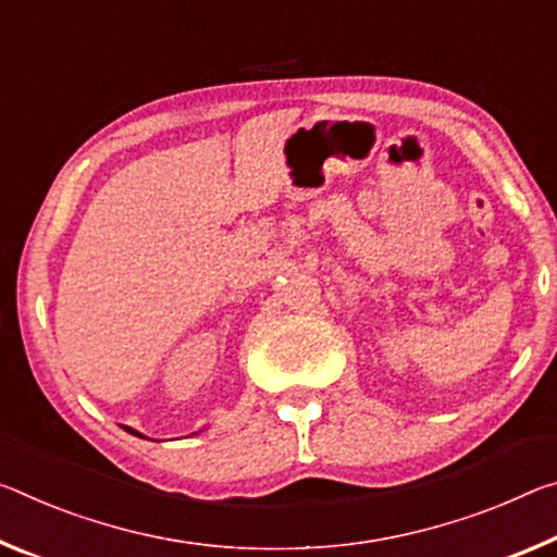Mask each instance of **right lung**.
Instances as JSON below:
<instances>
[{
	"mask_svg": "<svg viewBox=\"0 0 557 557\" xmlns=\"http://www.w3.org/2000/svg\"><path fill=\"white\" fill-rule=\"evenodd\" d=\"M123 429H126V431H128V434H134V436H140V438H146L144 434H138V431H136V429H131V426H123Z\"/></svg>",
	"mask_w": 557,
	"mask_h": 557,
	"instance_id": "add662e5",
	"label": "right lung"
}]
</instances>
